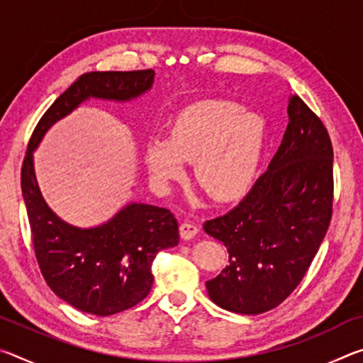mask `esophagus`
Returning <instances> with one entry per match:
<instances>
[{"label":"esophagus","mask_w":363,"mask_h":363,"mask_svg":"<svg viewBox=\"0 0 363 363\" xmlns=\"http://www.w3.org/2000/svg\"><path fill=\"white\" fill-rule=\"evenodd\" d=\"M196 233H199V227L192 223H182L179 225V235L184 240H190V238H194Z\"/></svg>","instance_id":"obj_1"}]
</instances>
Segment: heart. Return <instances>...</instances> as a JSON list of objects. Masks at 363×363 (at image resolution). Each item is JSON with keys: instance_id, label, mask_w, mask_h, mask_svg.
<instances>
[{"instance_id": "heart-1", "label": "heart", "mask_w": 363, "mask_h": 363, "mask_svg": "<svg viewBox=\"0 0 363 363\" xmlns=\"http://www.w3.org/2000/svg\"><path fill=\"white\" fill-rule=\"evenodd\" d=\"M264 145V121L232 101L195 102L171 121L168 138L145 144V164L158 182L184 176L194 162L195 181L213 200L243 196L256 181Z\"/></svg>"}]
</instances>
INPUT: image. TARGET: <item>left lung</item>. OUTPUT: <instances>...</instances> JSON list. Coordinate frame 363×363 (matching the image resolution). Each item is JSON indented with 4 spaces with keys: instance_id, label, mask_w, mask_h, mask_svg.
<instances>
[{
    "instance_id": "left-lung-1",
    "label": "left lung",
    "mask_w": 363,
    "mask_h": 363,
    "mask_svg": "<svg viewBox=\"0 0 363 363\" xmlns=\"http://www.w3.org/2000/svg\"><path fill=\"white\" fill-rule=\"evenodd\" d=\"M269 168L229 213L203 229L224 243L229 266L206 281L223 309L256 315L290 296L309 269L333 213V145L322 120L298 96Z\"/></svg>"
}]
</instances>
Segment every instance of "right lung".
<instances>
[{
    "mask_svg": "<svg viewBox=\"0 0 363 363\" xmlns=\"http://www.w3.org/2000/svg\"><path fill=\"white\" fill-rule=\"evenodd\" d=\"M153 77L152 69L84 73L41 116L22 163L21 186L43 277L60 299L88 314H118L150 293L157 253L179 242L177 220L167 208L130 203L93 229L67 224L43 199L35 177L33 150L49 128L83 101L134 99L152 88Z\"/></svg>",
    "mask_w": 363,
    "mask_h": 363,
    "instance_id": "obj_1",
    "label": "right lung"
}]
</instances>
